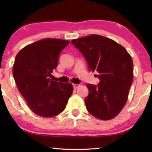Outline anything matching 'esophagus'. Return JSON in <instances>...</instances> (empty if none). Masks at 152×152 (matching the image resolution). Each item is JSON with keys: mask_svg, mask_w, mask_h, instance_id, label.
Returning <instances> with one entry per match:
<instances>
[{"mask_svg": "<svg viewBox=\"0 0 152 152\" xmlns=\"http://www.w3.org/2000/svg\"><path fill=\"white\" fill-rule=\"evenodd\" d=\"M72 86H73L74 88H77L79 86H80V85L79 84H72Z\"/></svg>", "mask_w": 152, "mask_h": 152, "instance_id": "1", "label": "esophagus"}]
</instances>
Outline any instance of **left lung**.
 I'll return each instance as SVG.
<instances>
[{"label":"left lung","mask_w":152,"mask_h":152,"mask_svg":"<svg viewBox=\"0 0 152 152\" xmlns=\"http://www.w3.org/2000/svg\"><path fill=\"white\" fill-rule=\"evenodd\" d=\"M71 43L84 57L89 71L98 72L95 75L99 84L86 85L87 110L99 120L113 119L127 101L133 82L132 57L121 45L100 35L91 34Z\"/></svg>","instance_id":"obj_1"}]
</instances>
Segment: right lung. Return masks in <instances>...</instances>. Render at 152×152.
I'll return each mask as SVG.
<instances>
[{
  "instance_id": "1",
  "label": "right lung",
  "mask_w": 152,
  "mask_h": 152,
  "mask_svg": "<svg viewBox=\"0 0 152 152\" xmlns=\"http://www.w3.org/2000/svg\"><path fill=\"white\" fill-rule=\"evenodd\" d=\"M69 41L44 39L27 45L18 52L13 66V76L27 104L35 114L50 118L65 109L72 93L70 83L50 80L57 67L59 56Z\"/></svg>"
}]
</instances>
